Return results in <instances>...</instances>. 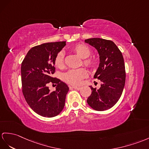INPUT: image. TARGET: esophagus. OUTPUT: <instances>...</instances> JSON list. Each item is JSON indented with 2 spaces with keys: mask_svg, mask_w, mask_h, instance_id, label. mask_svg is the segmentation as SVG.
<instances>
[{
  "mask_svg": "<svg viewBox=\"0 0 149 149\" xmlns=\"http://www.w3.org/2000/svg\"><path fill=\"white\" fill-rule=\"evenodd\" d=\"M70 88H74L77 90H79L81 89L80 87H78V86H70Z\"/></svg>",
  "mask_w": 149,
  "mask_h": 149,
  "instance_id": "1",
  "label": "esophagus"
}]
</instances>
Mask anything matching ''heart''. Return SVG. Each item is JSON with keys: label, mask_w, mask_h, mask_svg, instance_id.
Segmentation results:
<instances>
[{"label": "heart", "mask_w": 149, "mask_h": 149, "mask_svg": "<svg viewBox=\"0 0 149 149\" xmlns=\"http://www.w3.org/2000/svg\"><path fill=\"white\" fill-rule=\"evenodd\" d=\"M72 50L77 55L83 59V64L89 68H93L95 65V61L93 59L88 58L91 55V49L84 44H77L72 47ZM56 66L59 69H63L64 66V54L63 52H59L55 58ZM88 73L85 69L72 70L68 71L64 75V81L69 84L78 86L81 84L83 78L87 77Z\"/></svg>", "instance_id": "1"}]
</instances>
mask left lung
I'll use <instances>...</instances> for the list:
<instances>
[{
    "mask_svg": "<svg viewBox=\"0 0 149 149\" xmlns=\"http://www.w3.org/2000/svg\"><path fill=\"white\" fill-rule=\"evenodd\" d=\"M85 42L99 53V66L93 78L101 81L99 89L90 86L92 93L87 99V104L95 111H106L117 103L123 93L126 79L124 59L111 40L93 38L85 40Z\"/></svg>",
    "mask_w": 149,
    "mask_h": 149,
    "instance_id": "8db88e82",
    "label": "left lung"
}]
</instances>
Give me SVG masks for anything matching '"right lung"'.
<instances>
[{"label": "right lung", "instance_id": "obj_1", "mask_svg": "<svg viewBox=\"0 0 149 149\" xmlns=\"http://www.w3.org/2000/svg\"><path fill=\"white\" fill-rule=\"evenodd\" d=\"M66 42L45 43L32 47L21 64L23 93L26 102L36 113L46 118L56 116L63 111L69 87L60 79L52 77L55 58ZM57 84L51 93L49 83Z\"/></svg>", "mask_w": 149, "mask_h": 149}]
</instances>
